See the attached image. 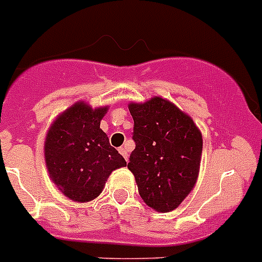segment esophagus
I'll list each match as a JSON object with an SVG mask.
<instances>
[{
    "mask_svg": "<svg viewBox=\"0 0 262 262\" xmlns=\"http://www.w3.org/2000/svg\"><path fill=\"white\" fill-rule=\"evenodd\" d=\"M118 152H120L121 155H122V157H124L125 160H127V156H129V155H127V149H126V148H125V146H121L120 149H118Z\"/></svg>",
    "mask_w": 262,
    "mask_h": 262,
    "instance_id": "esophagus-1",
    "label": "esophagus"
}]
</instances>
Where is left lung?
Returning <instances> with one entry per match:
<instances>
[{
	"mask_svg": "<svg viewBox=\"0 0 262 262\" xmlns=\"http://www.w3.org/2000/svg\"><path fill=\"white\" fill-rule=\"evenodd\" d=\"M135 150L127 168L138 193L157 211L175 210L192 190L201 165L202 135L190 117L163 98L129 105Z\"/></svg>",
	"mask_w": 262,
	"mask_h": 262,
	"instance_id": "8db88e82",
	"label": "left lung"
}]
</instances>
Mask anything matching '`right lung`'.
Segmentation results:
<instances>
[{
	"instance_id": "right-lung-1",
	"label": "right lung",
	"mask_w": 262,
	"mask_h": 262,
	"mask_svg": "<svg viewBox=\"0 0 262 262\" xmlns=\"http://www.w3.org/2000/svg\"><path fill=\"white\" fill-rule=\"evenodd\" d=\"M107 107L93 110L75 103L55 121L46 138V163L51 179L75 202L93 201L102 192L112 171L126 161L99 129Z\"/></svg>"
}]
</instances>
